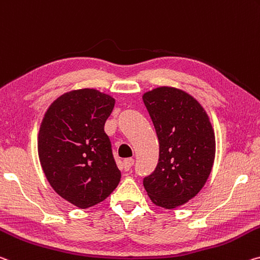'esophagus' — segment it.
Instances as JSON below:
<instances>
[{
    "mask_svg": "<svg viewBox=\"0 0 260 260\" xmlns=\"http://www.w3.org/2000/svg\"><path fill=\"white\" fill-rule=\"evenodd\" d=\"M133 164H134V159L131 158V157L125 158V159H123V162H122V166H123V169H125V171H128Z\"/></svg>",
    "mask_w": 260,
    "mask_h": 260,
    "instance_id": "1",
    "label": "esophagus"
}]
</instances>
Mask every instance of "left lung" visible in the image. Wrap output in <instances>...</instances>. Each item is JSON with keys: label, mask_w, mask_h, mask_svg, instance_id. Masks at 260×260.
<instances>
[{"label": "left lung", "mask_w": 260, "mask_h": 260, "mask_svg": "<svg viewBox=\"0 0 260 260\" xmlns=\"http://www.w3.org/2000/svg\"><path fill=\"white\" fill-rule=\"evenodd\" d=\"M159 142L157 167L143 186L152 203L174 209L194 198L211 175L215 135L200 103L172 86L143 93Z\"/></svg>", "instance_id": "8db88e82"}]
</instances>
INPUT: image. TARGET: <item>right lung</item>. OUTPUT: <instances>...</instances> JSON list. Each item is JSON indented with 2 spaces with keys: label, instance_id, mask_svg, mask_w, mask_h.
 <instances>
[{
  "label": "right lung",
  "instance_id": "add662e5",
  "mask_svg": "<svg viewBox=\"0 0 260 260\" xmlns=\"http://www.w3.org/2000/svg\"><path fill=\"white\" fill-rule=\"evenodd\" d=\"M114 98L94 89L66 92L41 121L38 154L53 189L78 208L105 200L120 182L111 141L104 132Z\"/></svg>",
  "mask_w": 260,
  "mask_h": 260
}]
</instances>
